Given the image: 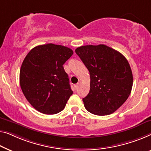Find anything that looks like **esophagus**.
<instances>
[{
    "instance_id": "1",
    "label": "esophagus",
    "mask_w": 151,
    "mask_h": 151,
    "mask_svg": "<svg viewBox=\"0 0 151 151\" xmlns=\"http://www.w3.org/2000/svg\"><path fill=\"white\" fill-rule=\"evenodd\" d=\"M78 86H79V84H78V83H77V84H76V85H74V88H75V89H77Z\"/></svg>"
}]
</instances>
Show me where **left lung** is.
I'll use <instances>...</instances> for the list:
<instances>
[{
  "label": "left lung",
  "mask_w": 151,
  "mask_h": 151,
  "mask_svg": "<svg viewBox=\"0 0 151 151\" xmlns=\"http://www.w3.org/2000/svg\"><path fill=\"white\" fill-rule=\"evenodd\" d=\"M75 52L90 75L89 92L83 98L85 109L96 115L113 113L131 93L133 75L129 62L105 45L81 46Z\"/></svg>",
  "instance_id": "left-lung-1"
}]
</instances>
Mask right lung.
Returning <instances> with one entry per match:
<instances>
[{"label":"right lung","mask_w":151,"mask_h":151,"mask_svg":"<svg viewBox=\"0 0 151 151\" xmlns=\"http://www.w3.org/2000/svg\"><path fill=\"white\" fill-rule=\"evenodd\" d=\"M73 54L68 47L49 43L34 47L24 58L20 87L37 111L54 114L64 109L73 91L63 65Z\"/></svg>","instance_id":"1"}]
</instances>
